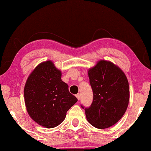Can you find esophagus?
<instances>
[{
	"label": "esophagus",
	"instance_id": "esophagus-1",
	"mask_svg": "<svg viewBox=\"0 0 151 151\" xmlns=\"http://www.w3.org/2000/svg\"><path fill=\"white\" fill-rule=\"evenodd\" d=\"M76 97L77 98V99H78V100H79L80 98H81V94H80V93H77V94H76Z\"/></svg>",
	"mask_w": 151,
	"mask_h": 151
}]
</instances>
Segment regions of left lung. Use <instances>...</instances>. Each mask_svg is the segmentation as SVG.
Segmentation results:
<instances>
[{
	"instance_id": "8db88e82",
	"label": "left lung",
	"mask_w": 151,
	"mask_h": 151,
	"mask_svg": "<svg viewBox=\"0 0 151 151\" xmlns=\"http://www.w3.org/2000/svg\"><path fill=\"white\" fill-rule=\"evenodd\" d=\"M93 102L85 109L87 121L93 127L105 129L120 120L129 100L127 78L121 70L111 62L101 60L89 70Z\"/></svg>"
}]
</instances>
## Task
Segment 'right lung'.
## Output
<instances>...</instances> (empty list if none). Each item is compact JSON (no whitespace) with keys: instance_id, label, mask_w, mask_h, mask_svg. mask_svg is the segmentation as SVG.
<instances>
[{"instance_id":"1","label":"right lung","mask_w":151,"mask_h":151,"mask_svg":"<svg viewBox=\"0 0 151 151\" xmlns=\"http://www.w3.org/2000/svg\"><path fill=\"white\" fill-rule=\"evenodd\" d=\"M61 76L53 62L47 61L36 67L26 83L24 93L27 111L35 122L45 127L60 125L78 100L70 93L68 85Z\"/></svg>"}]
</instances>
